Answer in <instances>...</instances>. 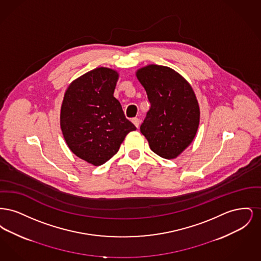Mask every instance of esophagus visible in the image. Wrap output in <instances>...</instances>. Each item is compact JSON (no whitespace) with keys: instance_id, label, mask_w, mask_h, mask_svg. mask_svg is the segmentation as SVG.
Masks as SVG:
<instances>
[{"instance_id":"esophagus-1","label":"esophagus","mask_w":261,"mask_h":261,"mask_svg":"<svg viewBox=\"0 0 261 261\" xmlns=\"http://www.w3.org/2000/svg\"><path fill=\"white\" fill-rule=\"evenodd\" d=\"M132 122L134 123V125L136 126L137 128H139V126H140V122H141V120H140V118H138V117H135V118H132Z\"/></svg>"}]
</instances>
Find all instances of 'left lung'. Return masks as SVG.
<instances>
[{
    "mask_svg": "<svg viewBox=\"0 0 261 261\" xmlns=\"http://www.w3.org/2000/svg\"><path fill=\"white\" fill-rule=\"evenodd\" d=\"M150 109L141 125L149 148L166 160L176 159L190 146L199 124V107L186 79L172 68L149 64L138 69Z\"/></svg>",
    "mask_w": 261,
    "mask_h": 261,
    "instance_id": "8db88e82",
    "label": "left lung"
}]
</instances>
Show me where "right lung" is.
<instances>
[{
  "label": "right lung",
  "instance_id": "right-lung-1",
  "mask_svg": "<svg viewBox=\"0 0 261 261\" xmlns=\"http://www.w3.org/2000/svg\"><path fill=\"white\" fill-rule=\"evenodd\" d=\"M117 71L98 67L78 77L65 91L61 109L62 135L79 159L99 166L118 151L136 130L113 97Z\"/></svg>",
  "mask_w": 261,
  "mask_h": 261
}]
</instances>
